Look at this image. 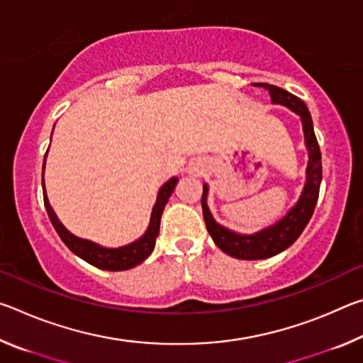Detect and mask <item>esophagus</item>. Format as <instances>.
<instances>
[{"label":"esophagus","mask_w":363,"mask_h":363,"mask_svg":"<svg viewBox=\"0 0 363 363\" xmlns=\"http://www.w3.org/2000/svg\"><path fill=\"white\" fill-rule=\"evenodd\" d=\"M203 163L201 162H194V163H190V167H189V171L192 174H195V176H200L201 173H203Z\"/></svg>","instance_id":"esophagus-1"}]
</instances>
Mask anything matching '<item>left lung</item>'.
<instances>
[{
	"mask_svg": "<svg viewBox=\"0 0 363 363\" xmlns=\"http://www.w3.org/2000/svg\"><path fill=\"white\" fill-rule=\"evenodd\" d=\"M257 88H264L269 91L270 99L274 104H280L291 108L294 113H298L303 120V130L306 138V145L309 150V164H307V182L301 194V199L294 205L286 216L279 220L277 224L267 227L253 235H240L232 230H227L225 227L219 225L213 219L210 210L206 206V194L208 186H203V195H201V208H203V218L206 229L210 232L213 242L218 247L232 257L237 259H266V257L275 256L286 250L288 247L296 242V238L303 233L304 227L312 218V213L315 210L318 190H320L322 181V153L318 147L312 118L306 104L288 91L279 88V86L269 83H253Z\"/></svg>",
	"mask_w": 363,
	"mask_h": 363,
	"instance_id": "obj_1",
	"label": "left lung"
}]
</instances>
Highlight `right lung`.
<instances>
[{"label": "right lung", "mask_w": 363, "mask_h": 363, "mask_svg": "<svg viewBox=\"0 0 363 363\" xmlns=\"http://www.w3.org/2000/svg\"><path fill=\"white\" fill-rule=\"evenodd\" d=\"M45 162H46V155H45ZM43 169H45V164H43ZM41 184H43V199H45L48 216L51 219V223L54 225V229H56V232L59 233V237L62 238V242L69 247L72 253H75L86 262H89L91 266L99 267L104 270H128L134 266H138V264H140L144 259H147L153 251V248H155V242L160 232V219H162V213L164 210V205L168 203L169 195L173 194V190L176 187L177 177L169 179L162 189H160L157 203L153 206L150 224L147 232L139 238V240L121 248H102L93 242L83 240V238L72 235V233L62 225V223L57 219L51 205H49L46 190H45V179H41Z\"/></svg>", "instance_id": "1"}]
</instances>
